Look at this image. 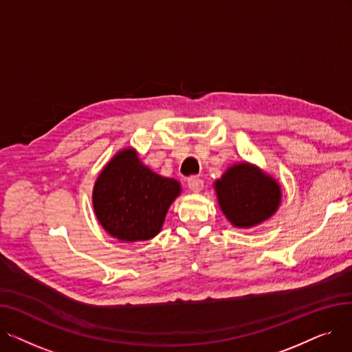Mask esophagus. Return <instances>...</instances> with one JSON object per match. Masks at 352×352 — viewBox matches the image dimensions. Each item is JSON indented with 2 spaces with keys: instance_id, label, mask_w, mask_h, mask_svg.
<instances>
[{
  "instance_id": "1",
  "label": "esophagus",
  "mask_w": 352,
  "mask_h": 352,
  "mask_svg": "<svg viewBox=\"0 0 352 352\" xmlns=\"http://www.w3.org/2000/svg\"><path fill=\"white\" fill-rule=\"evenodd\" d=\"M188 188L192 192H199L202 188H204V181H202L199 177H191L188 178Z\"/></svg>"
}]
</instances>
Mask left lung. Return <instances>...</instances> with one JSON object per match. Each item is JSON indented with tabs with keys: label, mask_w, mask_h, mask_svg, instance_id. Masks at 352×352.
<instances>
[{
	"label": "left lung",
	"mask_w": 352,
	"mask_h": 352,
	"mask_svg": "<svg viewBox=\"0 0 352 352\" xmlns=\"http://www.w3.org/2000/svg\"><path fill=\"white\" fill-rule=\"evenodd\" d=\"M218 206L235 228L248 230L270 219L281 206V186L247 161L228 166L214 181Z\"/></svg>",
	"instance_id": "1"
}]
</instances>
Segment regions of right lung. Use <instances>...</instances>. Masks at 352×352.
Instances as JSON below:
<instances>
[{"label": "right lung", "mask_w": 352, "mask_h": 352, "mask_svg": "<svg viewBox=\"0 0 352 352\" xmlns=\"http://www.w3.org/2000/svg\"><path fill=\"white\" fill-rule=\"evenodd\" d=\"M181 184L154 173L128 146L111 158L94 184L92 207L101 227L124 243L146 241L162 228Z\"/></svg>", "instance_id": "obj_1"}]
</instances>
